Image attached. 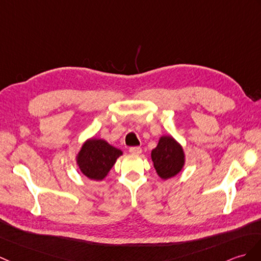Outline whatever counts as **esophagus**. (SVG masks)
I'll return each instance as SVG.
<instances>
[{
	"mask_svg": "<svg viewBox=\"0 0 261 261\" xmlns=\"http://www.w3.org/2000/svg\"><path fill=\"white\" fill-rule=\"evenodd\" d=\"M129 151H130V153H132V154H140L142 150H141L140 147H131L129 149Z\"/></svg>",
	"mask_w": 261,
	"mask_h": 261,
	"instance_id": "34e87169",
	"label": "esophagus"
}]
</instances>
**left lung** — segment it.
<instances>
[{
	"mask_svg": "<svg viewBox=\"0 0 261 261\" xmlns=\"http://www.w3.org/2000/svg\"><path fill=\"white\" fill-rule=\"evenodd\" d=\"M156 173L163 180L177 175L185 166V152L171 136H162L158 145L151 151Z\"/></svg>",
	"mask_w": 261,
	"mask_h": 261,
	"instance_id": "8db88e82",
	"label": "left lung"
}]
</instances>
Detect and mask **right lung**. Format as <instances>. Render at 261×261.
Listing matches in <instances>:
<instances>
[{"label":"right lung","instance_id":"1","mask_svg":"<svg viewBox=\"0 0 261 261\" xmlns=\"http://www.w3.org/2000/svg\"><path fill=\"white\" fill-rule=\"evenodd\" d=\"M122 151L112 147L103 139H89L83 143L76 155V163L81 172L91 180H103Z\"/></svg>","mask_w":261,"mask_h":261}]
</instances>
